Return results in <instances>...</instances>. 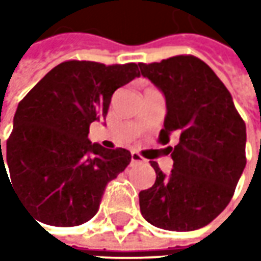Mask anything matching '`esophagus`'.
Here are the masks:
<instances>
[{"label":"esophagus","mask_w":261,"mask_h":261,"mask_svg":"<svg viewBox=\"0 0 261 261\" xmlns=\"http://www.w3.org/2000/svg\"><path fill=\"white\" fill-rule=\"evenodd\" d=\"M142 161H144L142 156L139 155L138 152H132V154H130V163H132V164H135V163H142Z\"/></svg>","instance_id":"obj_1"}]
</instances>
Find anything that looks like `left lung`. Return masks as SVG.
Segmentation results:
<instances>
[{
  "mask_svg": "<svg viewBox=\"0 0 261 261\" xmlns=\"http://www.w3.org/2000/svg\"><path fill=\"white\" fill-rule=\"evenodd\" d=\"M166 97L167 115L158 141L167 145L173 170L155 161V183L139 193L141 214L167 231H195L212 222L234 195L246 167V123L224 83L192 55L139 64Z\"/></svg>",
  "mask_w": 261,
  "mask_h": 261,
  "instance_id": "left-lung-1",
  "label": "left lung"
}]
</instances>
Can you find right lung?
<instances>
[{
  "label": "right lung",
  "mask_w": 261,
  "mask_h": 261,
  "mask_svg": "<svg viewBox=\"0 0 261 261\" xmlns=\"http://www.w3.org/2000/svg\"><path fill=\"white\" fill-rule=\"evenodd\" d=\"M138 75L136 64L66 61L18 103L7 160L0 139V168L8 166L15 193L40 222L75 226L97 214L106 186L127 167L130 152L91 144L90 125L106 119L113 93Z\"/></svg>",
  "instance_id": "add662e5"
}]
</instances>
